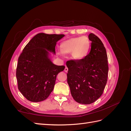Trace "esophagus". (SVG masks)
Instances as JSON below:
<instances>
[{
    "mask_svg": "<svg viewBox=\"0 0 131 131\" xmlns=\"http://www.w3.org/2000/svg\"><path fill=\"white\" fill-rule=\"evenodd\" d=\"M64 71H65V72H67L68 71V68H67V67H66V68H65V70H64Z\"/></svg>",
    "mask_w": 131,
    "mask_h": 131,
    "instance_id": "esophagus-1",
    "label": "esophagus"
}]
</instances>
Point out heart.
I'll return each mask as SVG.
<instances>
[{
  "label": "heart",
  "mask_w": 131,
  "mask_h": 131,
  "mask_svg": "<svg viewBox=\"0 0 131 131\" xmlns=\"http://www.w3.org/2000/svg\"><path fill=\"white\" fill-rule=\"evenodd\" d=\"M90 46L89 38L87 36H82L63 41L60 45V49L63 53H71V58L78 61L83 60L88 55Z\"/></svg>",
  "instance_id": "obj_1"
}]
</instances>
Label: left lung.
Masks as SVG:
<instances>
[{"instance_id":"1","label":"left lung","mask_w":131,"mask_h":131,"mask_svg":"<svg viewBox=\"0 0 131 131\" xmlns=\"http://www.w3.org/2000/svg\"><path fill=\"white\" fill-rule=\"evenodd\" d=\"M89 53L81 60L66 62L68 83L76 102L83 104L94 103L102 95L108 79L107 52L101 40L93 33Z\"/></svg>"}]
</instances>
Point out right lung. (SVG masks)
Instances as JSON below:
<instances>
[{
  "label": "right lung",
  "mask_w": 131,
  "mask_h": 131,
  "mask_svg": "<svg viewBox=\"0 0 131 131\" xmlns=\"http://www.w3.org/2000/svg\"><path fill=\"white\" fill-rule=\"evenodd\" d=\"M64 36L38 33L23 48L18 58L16 77L18 89L27 100L43 101L52 92L57 74L65 67L53 63L50 52L55 54L56 42Z\"/></svg>",
  "instance_id": "1"
}]
</instances>
